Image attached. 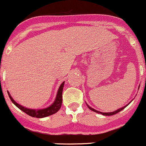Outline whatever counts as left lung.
I'll return each instance as SVG.
<instances>
[{
	"mask_svg": "<svg viewBox=\"0 0 146 146\" xmlns=\"http://www.w3.org/2000/svg\"><path fill=\"white\" fill-rule=\"evenodd\" d=\"M139 87H140V86H139ZM131 102H129V103L128 104H126L125 105V106H123V107H121V108H120V109H117V110L116 111H113V112H106V113H104V112H101V111H97V110H95L94 109H93V108H92L91 107V106H89V105L87 104H86V105H87V106H88V108H89V109H90V110H92V111H94V112H96V113H101V114H102V115H104V116H112V115H114V114H116V113H119V112H120L121 111H122L123 109H125V107H126L127 106H128V104H129L130 103H131Z\"/></svg>",
	"mask_w": 146,
	"mask_h": 146,
	"instance_id": "obj_1",
	"label": "left lung"
}]
</instances>
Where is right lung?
Returning <instances> with one entry per match:
<instances>
[{"instance_id": "right-lung-1", "label": "right lung", "mask_w": 146, "mask_h": 146, "mask_svg": "<svg viewBox=\"0 0 146 146\" xmlns=\"http://www.w3.org/2000/svg\"><path fill=\"white\" fill-rule=\"evenodd\" d=\"M64 82H63L61 84V85L60 86V87H59L58 91H57V96H56L55 98V100L53 102L52 104H51L50 106H48V107L42 109H33L24 107V106H21V104L17 103V102L13 99L12 96H11V94H10L8 91V94L10 99H11V102H12L18 109H20L21 111H23L25 113H27V115L32 116V117L44 118L49 116H51V115L57 113V112L60 109L62 106V90L63 87H64Z\"/></svg>"}]
</instances>
